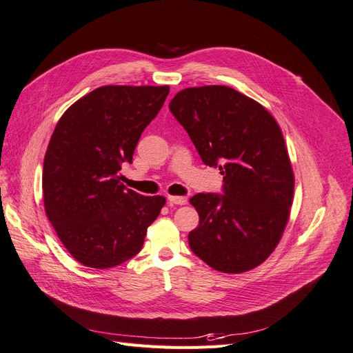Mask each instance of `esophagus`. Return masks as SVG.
Listing matches in <instances>:
<instances>
[{
	"mask_svg": "<svg viewBox=\"0 0 353 353\" xmlns=\"http://www.w3.org/2000/svg\"><path fill=\"white\" fill-rule=\"evenodd\" d=\"M170 205H186L188 198L186 196H168Z\"/></svg>",
	"mask_w": 353,
	"mask_h": 353,
	"instance_id": "obj_1",
	"label": "esophagus"
}]
</instances>
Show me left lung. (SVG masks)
I'll use <instances>...</instances> for the list:
<instances>
[{
    "instance_id": "8db88e82",
    "label": "left lung",
    "mask_w": 353,
    "mask_h": 353,
    "mask_svg": "<svg viewBox=\"0 0 353 353\" xmlns=\"http://www.w3.org/2000/svg\"><path fill=\"white\" fill-rule=\"evenodd\" d=\"M203 164L219 167L223 192L196 193L199 224L189 246L211 268L239 274L263 264L289 221L294 176L276 119L236 89L186 88L170 102Z\"/></svg>"
}]
</instances>
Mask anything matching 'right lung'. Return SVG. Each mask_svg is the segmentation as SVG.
<instances>
[{"mask_svg": "<svg viewBox=\"0 0 353 353\" xmlns=\"http://www.w3.org/2000/svg\"><path fill=\"white\" fill-rule=\"evenodd\" d=\"M165 86L97 88L57 123L43 158V205L70 255L90 268H111L138 254L164 196H143L121 183L142 132L161 110Z\"/></svg>", "mask_w": 353, "mask_h": 353, "instance_id": "right-lung-1", "label": "right lung"}]
</instances>
